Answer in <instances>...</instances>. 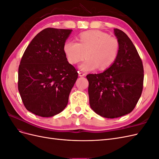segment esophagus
Segmentation results:
<instances>
[{
	"label": "esophagus",
	"instance_id": "34e87169",
	"mask_svg": "<svg viewBox=\"0 0 159 159\" xmlns=\"http://www.w3.org/2000/svg\"><path fill=\"white\" fill-rule=\"evenodd\" d=\"M78 75L80 77H83L84 75H85V74L84 73V72H81V71H78Z\"/></svg>",
	"mask_w": 159,
	"mask_h": 159
}]
</instances>
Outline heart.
<instances>
[{
	"mask_svg": "<svg viewBox=\"0 0 159 159\" xmlns=\"http://www.w3.org/2000/svg\"><path fill=\"white\" fill-rule=\"evenodd\" d=\"M119 50L120 43L116 37L99 30L81 33L79 43L68 40L64 46L67 59L71 64H78L88 57L80 66L85 71L98 68L100 70L107 69L117 58Z\"/></svg>",
	"mask_w": 159,
	"mask_h": 159,
	"instance_id": "1",
	"label": "heart"
}]
</instances>
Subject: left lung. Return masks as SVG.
I'll return each instance as SVG.
<instances>
[{
  "instance_id": "left-lung-1",
  "label": "left lung",
  "mask_w": 159,
  "mask_h": 159,
  "mask_svg": "<svg viewBox=\"0 0 159 159\" xmlns=\"http://www.w3.org/2000/svg\"><path fill=\"white\" fill-rule=\"evenodd\" d=\"M120 43L117 58L103 73L88 74L91 108L105 118L131 113L140 98L144 80L143 62L135 46L125 33L114 28Z\"/></svg>"
}]
</instances>
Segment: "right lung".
I'll return each mask as SVG.
<instances>
[{
  "instance_id": "add662e5",
  "label": "right lung",
  "mask_w": 159,
  "mask_h": 159,
  "mask_svg": "<svg viewBox=\"0 0 159 159\" xmlns=\"http://www.w3.org/2000/svg\"><path fill=\"white\" fill-rule=\"evenodd\" d=\"M72 30L45 28L33 38L18 68V88L26 109L52 117L66 107L78 77L69 64L64 46Z\"/></svg>"
}]
</instances>
